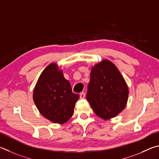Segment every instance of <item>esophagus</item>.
<instances>
[{
  "label": "esophagus",
  "mask_w": 159,
  "mask_h": 159,
  "mask_svg": "<svg viewBox=\"0 0 159 159\" xmlns=\"http://www.w3.org/2000/svg\"><path fill=\"white\" fill-rule=\"evenodd\" d=\"M80 98H81V99L84 98H85V93H84V92L80 93Z\"/></svg>",
  "instance_id": "obj_1"
}]
</instances>
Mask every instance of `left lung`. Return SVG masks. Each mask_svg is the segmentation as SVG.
<instances>
[{
    "mask_svg": "<svg viewBox=\"0 0 159 159\" xmlns=\"http://www.w3.org/2000/svg\"><path fill=\"white\" fill-rule=\"evenodd\" d=\"M129 87L112 62L104 59L92 67L87 99L99 117L108 120L126 107Z\"/></svg>",
    "mask_w": 159,
    "mask_h": 159,
    "instance_id": "1",
    "label": "left lung"
}]
</instances>
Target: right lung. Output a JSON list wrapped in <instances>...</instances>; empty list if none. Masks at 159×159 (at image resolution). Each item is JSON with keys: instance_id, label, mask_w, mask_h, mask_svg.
<instances>
[{"instance_id": "1", "label": "right lung", "mask_w": 159, "mask_h": 159, "mask_svg": "<svg viewBox=\"0 0 159 159\" xmlns=\"http://www.w3.org/2000/svg\"><path fill=\"white\" fill-rule=\"evenodd\" d=\"M33 98L44 117L53 123L62 124L73 115L78 94L72 93L70 84L55 63L42 72L33 90Z\"/></svg>"}]
</instances>
